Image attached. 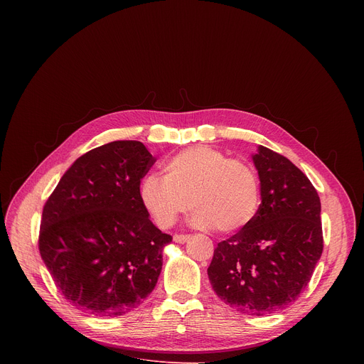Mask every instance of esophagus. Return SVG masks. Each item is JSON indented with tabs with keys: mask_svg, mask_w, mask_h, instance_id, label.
<instances>
[{
	"mask_svg": "<svg viewBox=\"0 0 364 364\" xmlns=\"http://www.w3.org/2000/svg\"><path fill=\"white\" fill-rule=\"evenodd\" d=\"M173 239H174V242H177V243H186V242L190 239V235H174Z\"/></svg>",
	"mask_w": 364,
	"mask_h": 364,
	"instance_id": "34e87169",
	"label": "esophagus"
}]
</instances>
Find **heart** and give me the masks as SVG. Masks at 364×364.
<instances>
[{
  "label": "heart",
  "instance_id": "b5f03b06",
  "mask_svg": "<svg viewBox=\"0 0 364 364\" xmlns=\"http://www.w3.org/2000/svg\"><path fill=\"white\" fill-rule=\"evenodd\" d=\"M164 176H146L139 187L145 210L160 228H171L188 207L196 228L222 233L243 229L261 203L255 168L212 146L197 145L166 161Z\"/></svg>",
  "mask_w": 364,
  "mask_h": 364
}]
</instances>
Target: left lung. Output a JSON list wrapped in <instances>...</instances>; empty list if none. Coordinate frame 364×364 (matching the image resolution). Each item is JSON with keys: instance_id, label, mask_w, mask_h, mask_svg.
Segmentation results:
<instances>
[{"instance_id": "8db88e82", "label": "left lung", "mask_w": 364, "mask_h": 364, "mask_svg": "<svg viewBox=\"0 0 364 364\" xmlns=\"http://www.w3.org/2000/svg\"><path fill=\"white\" fill-rule=\"evenodd\" d=\"M253 163L262 201L249 225L218 243L210 284L247 316H265L298 299L323 253L321 203L308 177L284 155L259 145Z\"/></svg>"}]
</instances>
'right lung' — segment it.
<instances>
[{
	"label": "right lung",
	"instance_id": "obj_1",
	"mask_svg": "<svg viewBox=\"0 0 364 364\" xmlns=\"http://www.w3.org/2000/svg\"><path fill=\"white\" fill-rule=\"evenodd\" d=\"M155 159L139 141L79 157L47 198L38 250L62 295L97 317L136 308L155 288L173 236L149 220L139 184Z\"/></svg>",
	"mask_w": 364,
	"mask_h": 364
}]
</instances>
